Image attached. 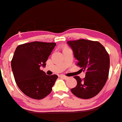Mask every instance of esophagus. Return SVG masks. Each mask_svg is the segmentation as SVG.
I'll use <instances>...</instances> for the list:
<instances>
[{
  "instance_id": "1",
  "label": "esophagus",
  "mask_w": 122,
  "mask_h": 122,
  "mask_svg": "<svg viewBox=\"0 0 122 122\" xmlns=\"http://www.w3.org/2000/svg\"><path fill=\"white\" fill-rule=\"evenodd\" d=\"M60 77H62L63 79H65V80H66V79H69L68 77H67V76H64V75H61V76H60Z\"/></svg>"
}]
</instances>
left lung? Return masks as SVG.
<instances>
[{
    "label": "left lung",
    "instance_id": "8db88e82",
    "mask_svg": "<svg viewBox=\"0 0 122 122\" xmlns=\"http://www.w3.org/2000/svg\"><path fill=\"white\" fill-rule=\"evenodd\" d=\"M72 49L77 65L86 72L85 77H74L77 85L71 89L74 95L81 99L94 97L101 91L107 81L110 67L109 55L104 46L96 41L86 39L68 41Z\"/></svg>",
    "mask_w": 122,
    "mask_h": 122
}]
</instances>
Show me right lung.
<instances>
[{
	"label": "right lung",
	"mask_w": 122,
	"mask_h": 122,
	"mask_svg": "<svg viewBox=\"0 0 122 122\" xmlns=\"http://www.w3.org/2000/svg\"><path fill=\"white\" fill-rule=\"evenodd\" d=\"M56 44L33 42L19 45L11 61L12 71L19 88L34 99H42L52 92L57 79L56 75H47L41 70Z\"/></svg>",
	"instance_id": "obj_1"
}]
</instances>
